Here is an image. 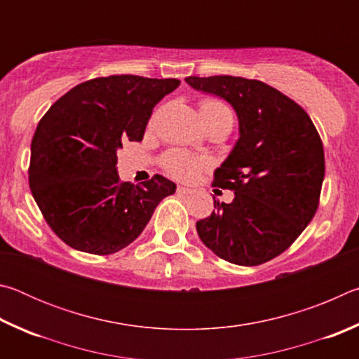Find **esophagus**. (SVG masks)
Returning <instances> with one entry per match:
<instances>
[{
  "label": "esophagus",
  "mask_w": 359,
  "mask_h": 359,
  "mask_svg": "<svg viewBox=\"0 0 359 359\" xmlns=\"http://www.w3.org/2000/svg\"><path fill=\"white\" fill-rule=\"evenodd\" d=\"M177 193L182 194V196H187V194H191L193 190H191V188H187V187H177Z\"/></svg>",
  "instance_id": "obj_1"
}]
</instances>
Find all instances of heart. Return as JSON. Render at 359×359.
I'll return each mask as SVG.
<instances>
[{"label":"heart","mask_w":359,"mask_h":359,"mask_svg":"<svg viewBox=\"0 0 359 359\" xmlns=\"http://www.w3.org/2000/svg\"><path fill=\"white\" fill-rule=\"evenodd\" d=\"M201 117L204 125L210 121H226L233 126V112L223 101L215 98H205L201 101ZM209 161L203 156H196L182 150H172L163 158V166L175 179L193 180Z\"/></svg>","instance_id":"b5f03b06"}]
</instances>
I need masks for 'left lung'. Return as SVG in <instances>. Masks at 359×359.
Here are the masks:
<instances>
[{"instance_id": "left-lung-1", "label": "left lung", "mask_w": 359, "mask_h": 359, "mask_svg": "<svg viewBox=\"0 0 359 359\" xmlns=\"http://www.w3.org/2000/svg\"><path fill=\"white\" fill-rule=\"evenodd\" d=\"M194 90L226 100L239 118V139L214 172V185L234 191L214 198L210 217L196 222L204 245L239 266L278 257L315 215L325 177L323 144L307 112L255 79H185Z\"/></svg>"}]
</instances>
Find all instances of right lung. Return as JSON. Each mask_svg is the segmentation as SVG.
<instances>
[{
	"label": "right lung",
	"instance_id": "right-lung-1",
	"mask_svg": "<svg viewBox=\"0 0 359 359\" xmlns=\"http://www.w3.org/2000/svg\"><path fill=\"white\" fill-rule=\"evenodd\" d=\"M177 79L121 74L71 88L38 123L28 180L48 226L76 250L111 255L130 245L175 184L160 174L121 182L117 150L141 142L151 111Z\"/></svg>",
	"mask_w": 359,
	"mask_h": 359
}]
</instances>
